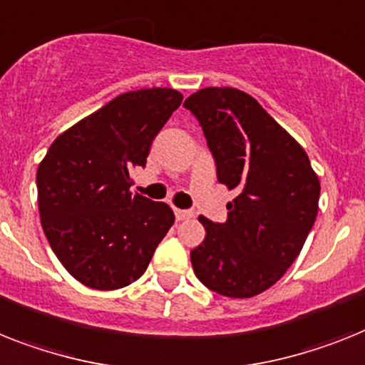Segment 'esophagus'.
Listing matches in <instances>:
<instances>
[{"label":"esophagus","mask_w":365,"mask_h":365,"mask_svg":"<svg viewBox=\"0 0 365 365\" xmlns=\"http://www.w3.org/2000/svg\"><path fill=\"white\" fill-rule=\"evenodd\" d=\"M174 215H176L178 220H187L191 219L195 213H192L191 210H174Z\"/></svg>","instance_id":"obj_1"}]
</instances>
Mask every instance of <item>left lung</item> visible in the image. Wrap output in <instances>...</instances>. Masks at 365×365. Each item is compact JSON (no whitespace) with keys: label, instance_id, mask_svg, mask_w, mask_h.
<instances>
[{"label":"left lung","instance_id":"1","mask_svg":"<svg viewBox=\"0 0 365 365\" xmlns=\"http://www.w3.org/2000/svg\"><path fill=\"white\" fill-rule=\"evenodd\" d=\"M183 107L200 122L217 180L237 195L226 222L198 217L206 237L191 250L192 271L219 295H259L301 254L317 217L319 178L304 148L250 94L207 87Z\"/></svg>","mask_w":365,"mask_h":365}]
</instances>
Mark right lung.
Wrapping results in <instances>:
<instances>
[{
	"instance_id": "obj_1",
	"label": "right lung",
	"mask_w": 365,
	"mask_h": 365,
	"mask_svg": "<svg viewBox=\"0 0 365 365\" xmlns=\"http://www.w3.org/2000/svg\"><path fill=\"white\" fill-rule=\"evenodd\" d=\"M183 96L154 87L113 98L61 133L36 170L38 213L51 250L76 280L118 289L146 271L173 210L130 191V170Z\"/></svg>"
}]
</instances>
